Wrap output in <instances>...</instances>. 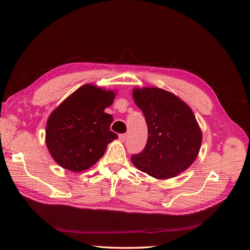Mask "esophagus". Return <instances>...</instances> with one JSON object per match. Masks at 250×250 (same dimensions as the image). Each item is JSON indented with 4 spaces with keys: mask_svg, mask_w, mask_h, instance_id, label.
I'll return each mask as SVG.
<instances>
[{
    "mask_svg": "<svg viewBox=\"0 0 250 250\" xmlns=\"http://www.w3.org/2000/svg\"><path fill=\"white\" fill-rule=\"evenodd\" d=\"M119 139H120V141L124 142V141L126 140V134H125V133H121V134H119Z\"/></svg>",
    "mask_w": 250,
    "mask_h": 250,
    "instance_id": "1",
    "label": "esophagus"
}]
</instances>
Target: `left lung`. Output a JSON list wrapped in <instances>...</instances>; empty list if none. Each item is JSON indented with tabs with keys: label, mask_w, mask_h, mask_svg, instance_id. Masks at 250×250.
<instances>
[{
	"label": "left lung",
	"mask_w": 250,
	"mask_h": 250,
	"mask_svg": "<svg viewBox=\"0 0 250 250\" xmlns=\"http://www.w3.org/2000/svg\"><path fill=\"white\" fill-rule=\"evenodd\" d=\"M132 95L148 127L145 148L131 155L133 165L155 178L176 176L190 167L201 146V130L192 109L162 88H137Z\"/></svg>",
	"instance_id": "left-lung-1"
}]
</instances>
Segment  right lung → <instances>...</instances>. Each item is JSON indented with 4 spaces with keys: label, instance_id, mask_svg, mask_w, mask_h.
<instances>
[{
    "label": "right lung",
    "instance_id": "obj_1",
    "mask_svg": "<svg viewBox=\"0 0 250 250\" xmlns=\"http://www.w3.org/2000/svg\"><path fill=\"white\" fill-rule=\"evenodd\" d=\"M115 94L94 85H83L51 113L46 143L54 161L62 168L80 172L104 155L107 144L118 139L110 130L112 116L104 109Z\"/></svg>",
    "mask_w": 250,
    "mask_h": 250
}]
</instances>
